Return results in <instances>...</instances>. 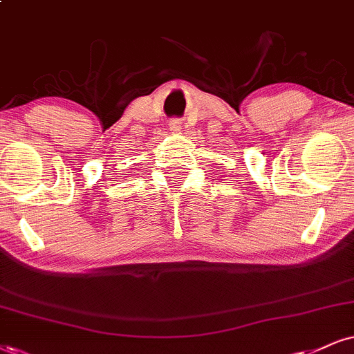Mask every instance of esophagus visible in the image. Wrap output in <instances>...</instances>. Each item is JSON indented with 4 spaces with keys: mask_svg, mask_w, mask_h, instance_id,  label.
<instances>
[{
    "mask_svg": "<svg viewBox=\"0 0 354 354\" xmlns=\"http://www.w3.org/2000/svg\"><path fill=\"white\" fill-rule=\"evenodd\" d=\"M170 131H180L182 129V126H180V121H177V120H174V121H170Z\"/></svg>",
    "mask_w": 354,
    "mask_h": 354,
    "instance_id": "obj_1",
    "label": "esophagus"
}]
</instances>
